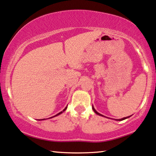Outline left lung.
Wrapping results in <instances>:
<instances>
[{
  "label": "left lung",
  "instance_id": "1",
  "mask_svg": "<svg viewBox=\"0 0 156 156\" xmlns=\"http://www.w3.org/2000/svg\"><path fill=\"white\" fill-rule=\"evenodd\" d=\"M92 108H93V111H94L95 113L97 114V115H99L103 116V115H101V114H100L99 113H98V112H97L96 111H95V108H94V107H93V106L92 107ZM129 117H130V116H128V117H125V118H121V119H116V120H125V119H126V118H129Z\"/></svg>",
  "mask_w": 156,
  "mask_h": 156
}]
</instances>
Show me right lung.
Segmentation results:
<instances>
[{
  "label": "right lung",
  "instance_id": "right-lung-1",
  "mask_svg": "<svg viewBox=\"0 0 156 156\" xmlns=\"http://www.w3.org/2000/svg\"><path fill=\"white\" fill-rule=\"evenodd\" d=\"M66 108H67V107H66V108H64V109L63 110V111L60 112V113H58V114H56V115H54V116H53V117H55V116H57V115H60V114H61L62 113H63V112H64V111H66ZM41 120H45V119H41Z\"/></svg>",
  "mask_w": 156,
  "mask_h": 156
}]
</instances>
